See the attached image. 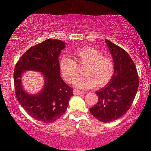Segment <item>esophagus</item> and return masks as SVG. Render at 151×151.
<instances>
[{"mask_svg":"<svg viewBox=\"0 0 151 151\" xmlns=\"http://www.w3.org/2000/svg\"><path fill=\"white\" fill-rule=\"evenodd\" d=\"M84 93V91H79V90H73V94L74 95H82Z\"/></svg>","mask_w":151,"mask_h":151,"instance_id":"obj_1","label":"esophagus"}]
</instances>
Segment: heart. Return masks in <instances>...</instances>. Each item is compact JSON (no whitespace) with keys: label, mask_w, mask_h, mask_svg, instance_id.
Segmentation results:
<instances>
[{"label":"heart","mask_w":151,"mask_h":151,"mask_svg":"<svg viewBox=\"0 0 151 151\" xmlns=\"http://www.w3.org/2000/svg\"><path fill=\"white\" fill-rule=\"evenodd\" d=\"M73 59L64 55L60 59L59 67L62 76L67 82L75 81L79 74V65H84L83 76L75 82L79 88H89L98 83L104 85L110 81L114 74L115 67L110 57L102 55L98 49L91 47H84L72 53Z\"/></svg>","instance_id":"heart-1"}]
</instances>
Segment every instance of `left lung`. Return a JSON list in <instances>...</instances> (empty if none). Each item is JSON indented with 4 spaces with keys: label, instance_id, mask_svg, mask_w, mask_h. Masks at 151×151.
Masks as SVG:
<instances>
[{
    "label": "left lung",
    "instance_id": "left-lung-1",
    "mask_svg": "<svg viewBox=\"0 0 151 151\" xmlns=\"http://www.w3.org/2000/svg\"><path fill=\"white\" fill-rule=\"evenodd\" d=\"M114 63L111 82L96 92L98 102L89 109L91 115L102 122L115 121L129 110L139 86V77L133 60L127 51L105 40Z\"/></svg>",
    "mask_w": 151,
    "mask_h": 151
}]
</instances>
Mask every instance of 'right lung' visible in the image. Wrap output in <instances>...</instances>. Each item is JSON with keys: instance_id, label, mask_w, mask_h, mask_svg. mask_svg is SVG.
Returning <instances> with one entry per match:
<instances>
[{"instance_id": "1", "label": "right lung", "mask_w": 151, "mask_h": 151, "mask_svg": "<svg viewBox=\"0 0 151 151\" xmlns=\"http://www.w3.org/2000/svg\"><path fill=\"white\" fill-rule=\"evenodd\" d=\"M66 43L47 39L28 49L16 63L14 73L16 98L29 115L44 123H52L67 110L73 88L60 77L58 58ZM42 73L45 84L42 90L30 95L22 88L21 78L26 70Z\"/></svg>"}]
</instances>
